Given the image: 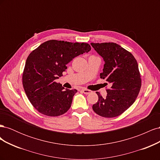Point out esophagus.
<instances>
[{"label":"esophagus","mask_w":160,"mask_h":160,"mask_svg":"<svg viewBox=\"0 0 160 160\" xmlns=\"http://www.w3.org/2000/svg\"><path fill=\"white\" fill-rule=\"evenodd\" d=\"M81 91L83 92V93L86 94V95H88V94H89L90 93H91V91L88 90V89H83L81 90Z\"/></svg>","instance_id":"34e87169"}]
</instances>
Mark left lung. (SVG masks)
Instances as JSON below:
<instances>
[{"instance_id":"8db88e82","label":"left lung","mask_w":160,"mask_h":160,"mask_svg":"<svg viewBox=\"0 0 160 160\" xmlns=\"http://www.w3.org/2000/svg\"><path fill=\"white\" fill-rule=\"evenodd\" d=\"M91 45L105 61L100 77L111 85L105 98L96 92L99 99L93 109L101 117H117L135 102L141 89L137 61L132 53L114 42H91Z\"/></svg>"}]
</instances>
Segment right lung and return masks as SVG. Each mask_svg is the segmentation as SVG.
Masks as SVG:
<instances>
[{
	"mask_svg": "<svg viewBox=\"0 0 160 160\" xmlns=\"http://www.w3.org/2000/svg\"><path fill=\"white\" fill-rule=\"evenodd\" d=\"M88 43L50 40L28 56L22 85L28 100L38 112L51 117L64 114L71 108L76 89H65L55 81L75 57L91 50Z\"/></svg>",
	"mask_w": 160,
	"mask_h": 160,
	"instance_id": "obj_1",
	"label": "right lung"
}]
</instances>
